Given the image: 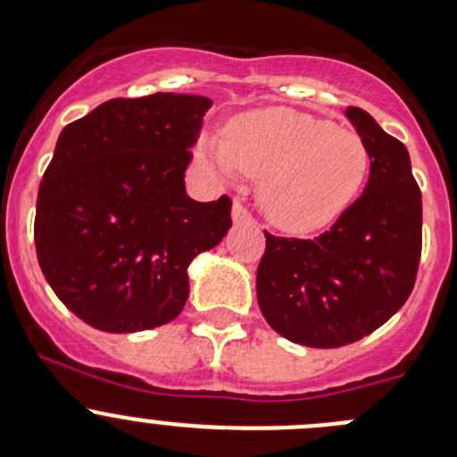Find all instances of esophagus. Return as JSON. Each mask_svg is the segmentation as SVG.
<instances>
[{
  "instance_id": "34e87169",
  "label": "esophagus",
  "mask_w": 457,
  "mask_h": 457,
  "mask_svg": "<svg viewBox=\"0 0 457 457\" xmlns=\"http://www.w3.org/2000/svg\"><path fill=\"white\" fill-rule=\"evenodd\" d=\"M232 220L237 225L254 223V219H252V214H250V212H247V207L243 205L241 201H234V205H232Z\"/></svg>"
}]
</instances>
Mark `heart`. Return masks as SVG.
<instances>
[{"mask_svg":"<svg viewBox=\"0 0 457 457\" xmlns=\"http://www.w3.org/2000/svg\"><path fill=\"white\" fill-rule=\"evenodd\" d=\"M201 156L223 177L262 179L261 207L276 228L310 234L336 223L370 174L361 135L292 108H262L232 119L225 139H205Z\"/></svg>","mask_w":457,"mask_h":457,"instance_id":"1","label":"heart"}]
</instances>
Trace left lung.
Returning <instances> with one entry per match:
<instances>
[{
	"mask_svg": "<svg viewBox=\"0 0 457 457\" xmlns=\"http://www.w3.org/2000/svg\"><path fill=\"white\" fill-rule=\"evenodd\" d=\"M370 150V181L316 238L265 232L256 296L274 331L305 347L356 343L385 325L411 294L422 252V196L407 147L370 112L345 110Z\"/></svg>",
	"mask_w": 457,
	"mask_h": 457,
	"instance_id": "1",
	"label": "left lung"
}]
</instances>
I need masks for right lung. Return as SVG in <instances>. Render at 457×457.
Instances as JSON below:
<instances>
[{"mask_svg": "<svg viewBox=\"0 0 457 457\" xmlns=\"http://www.w3.org/2000/svg\"><path fill=\"white\" fill-rule=\"evenodd\" d=\"M212 101L156 92L110 99L68 123L37 195V261L59 301L110 334L181 314L187 265L232 228V201L186 195Z\"/></svg>", "mask_w": 457, "mask_h": 457, "instance_id": "1", "label": "right lung"}]
</instances>
